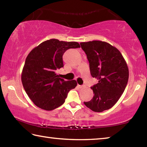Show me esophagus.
Returning <instances> with one entry per match:
<instances>
[{"instance_id":"34e87169","label":"esophagus","mask_w":147,"mask_h":147,"mask_svg":"<svg viewBox=\"0 0 147 147\" xmlns=\"http://www.w3.org/2000/svg\"><path fill=\"white\" fill-rule=\"evenodd\" d=\"M78 87L79 88H85V86L84 85H78Z\"/></svg>"}]
</instances>
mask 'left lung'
<instances>
[{
  "label": "left lung",
  "mask_w": 147,
  "mask_h": 147,
  "mask_svg": "<svg viewBox=\"0 0 147 147\" xmlns=\"http://www.w3.org/2000/svg\"><path fill=\"white\" fill-rule=\"evenodd\" d=\"M80 45L89 61L91 76L98 80L91 88L93 98L84 103L94 112H102L112 108L123 93L129 77L128 65L120 51L106 42H82Z\"/></svg>",
  "instance_id": "obj_1"
}]
</instances>
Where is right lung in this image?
Here are the masks:
<instances>
[{
  "instance_id": "add662e5",
  "label": "right lung",
  "mask_w": 147,
  "mask_h": 147,
  "mask_svg": "<svg viewBox=\"0 0 147 147\" xmlns=\"http://www.w3.org/2000/svg\"><path fill=\"white\" fill-rule=\"evenodd\" d=\"M78 43L51 39L32 49L26 57L21 81L35 105L51 111L62 105L69 91L75 88L76 81L59 78L56 70L63 67V55L69 49L80 48Z\"/></svg>"
}]
</instances>
